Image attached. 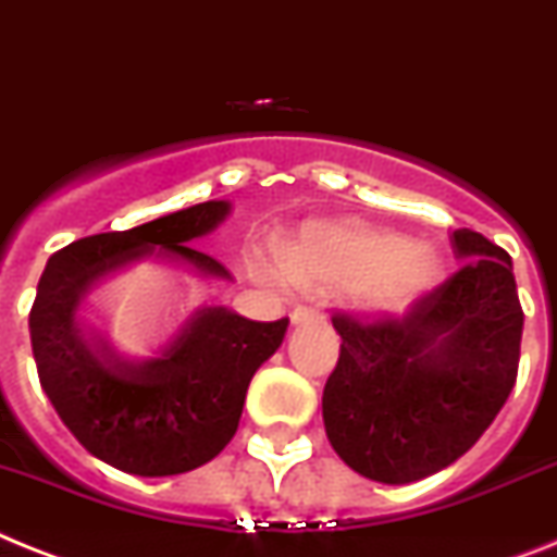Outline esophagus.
Returning <instances> with one entry per match:
<instances>
[{
    "label": "esophagus",
    "instance_id": "1",
    "mask_svg": "<svg viewBox=\"0 0 557 557\" xmlns=\"http://www.w3.org/2000/svg\"><path fill=\"white\" fill-rule=\"evenodd\" d=\"M308 322H322V314L317 308H294L292 311V325H308Z\"/></svg>",
    "mask_w": 557,
    "mask_h": 557
}]
</instances>
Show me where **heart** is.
Wrapping results in <instances>:
<instances>
[{"label":"heart","instance_id":"b5f03b06","mask_svg":"<svg viewBox=\"0 0 557 557\" xmlns=\"http://www.w3.org/2000/svg\"><path fill=\"white\" fill-rule=\"evenodd\" d=\"M283 263L300 286L345 283L350 306L366 317L408 311L436 286L442 271L433 246L359 218L302 223L286 243Z\"/></svg>","mask_w":557,"mask_h":557}]
</instances>
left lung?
<instances>
[{"instance_id": "obj_1", "label": "left lung", "mask_w": 557, "mask_h": 557, "mask_svg": "<svg viewBox=\"0 0 557 557\" xmlns=\"http://www.w3.org/2000/svg\"><path fill=\"white\" fill-rule=\"evenodd\" d=\"M461 269L401 320L334 317L339 359L322 391L336 456L382 484H410L461 459L516 385L524 311L512 260L470 228Z\"/></svg>"}]
</instances>
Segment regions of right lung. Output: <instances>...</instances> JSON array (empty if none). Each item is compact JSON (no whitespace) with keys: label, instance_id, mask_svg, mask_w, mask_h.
Wrapping results in <instances>:
<instances>
[{"label":"right lung","instance_id":"obj_1","mask_svg":"<svg viewBox=\"0 0 557 557\" xmlns=\"http://www.w3.org/2000/svg\"><path fill=\"white\" fill-rule=\"evenodd\" d=\"M228 212V200L195 203L127 232L82 237L45 265L30 308L39 382L70 433L115 470L156 479L212 461L235 436L255 371L283 345L288 317L257 322L203 306L156 357L133 359L78 317L101 280L147 257L232 280L226 265L191 249Z\"/></svg>","mask_w":557,"mask_h":557}]
</instances>
